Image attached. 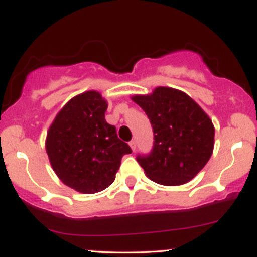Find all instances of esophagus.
Instances as JSON below:
<instances>
[{
    "label": "esophagus",
    "instance_id": "esophagus-1",
    "mask_svg": "<svg viewBox=\"0 0 257 257\" xmlns=\"http://www.w3.org/2000/svg\"><path fill=\"white\" fill-rule=\"evenodd\" d=\"M129 146H131V149L133 150V151H135V150H137V144H135L134 140H132L131 143H129Z\"/></svg>",
    "mask_w": 257,
    "mask_h": 257
}]
</instances>
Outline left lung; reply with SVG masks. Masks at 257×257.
Here are the masks:
<instances>
[{"instance_id":"left-lung-1","label":"left lung","mask_w":257,"mask_h":257,"mask_svg":"<svg viewBox=\"0 0 257 257\" xmlns=\"http://www.w3.org/2000/svg\"><path fill=\"white\" fill-rule=\"evenodd\" d=\"M132 100L145 111L155 134L151 153L137 157L147 178L164 186L192 180L213 155L215 128L208 114L187 94L169 87Z\"/></svg>"}]
</instances>
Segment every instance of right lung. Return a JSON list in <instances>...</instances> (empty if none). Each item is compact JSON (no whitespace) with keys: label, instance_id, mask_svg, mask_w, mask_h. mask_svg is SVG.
Instances as JSON below:
<instances>
[{"label":"right lung","instance_id":"1","mask_svg":"<svg viewBox=\"0 0 257 257\" xmlns=\"http://www.w3.org/2000/svg\"><path fill=\"white\" fill-rule=\"evenodd\" d=\"M107 101L96 90L73 96L58 112L46 138L51 166L65 185L85 194L100 192L116 179L132 152L105 119Z\"/></svg>","mask_w":257,"mask_h":257}]
</instances>
